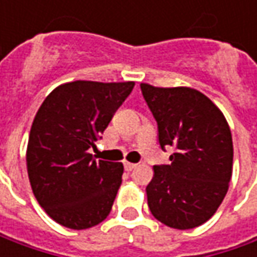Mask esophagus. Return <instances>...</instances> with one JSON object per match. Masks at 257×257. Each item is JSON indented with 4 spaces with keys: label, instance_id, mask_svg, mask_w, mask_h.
Instances as JSON below:
<instances>
[{
    "label": "esophagus",
    "instance_id": "obj_1",
    "mask_svg": "<svg viewBox=\"0 0 257 257\" xmlns=\"http://www.w3.org/2000/svg\"><path fill=\"white\" fill-rule=\"evenodd\" d=\"M136 167H137V164L128 163V162H124V169H125L127 172H132V170H134Z\"/></svg>",
    "mask_w": 257,
    "mask_h": 257
}]
</instances>
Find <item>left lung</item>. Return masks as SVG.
Wrapping results in <instances>:
<instances>
[{
  "mask_svg": "<svg viewBox=\"0 0 257 257\" xmlns=\"http://www.w3.org/2000/svg\"><path fill=\"white\" fill-rule=\"evenodd\" d=\"M142 93L157 121L170 164L154 166L146 187L149 209L169 227L186 230L207 222L229 189L233 170L230 127L219 107L190 87H154Z\"/></svg>",
  "mask_w": 257,
  "mask_h": 257,
  "instance_id": "1",
  "label": "left lung"
}]
</instances>
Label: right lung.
<instances>
[{
  "mask_svg": "<svg viewBox=\"0 0 257 257\" xmlns=\"http://www.w3.org/2000/svg\"><path fill=\"white\" fill-rule=\"evenodd\" d=\"M134 81H71L47 95L27 146V170L37 202L61 226L84 230L110 214L121 184V163L88 150L128 97Z\"/></svg>",
  "mask_w": 257,
  "mask_h": 257,
  "instance_id": "obj_1",
  "label": "right lung"
}]
</instances>
